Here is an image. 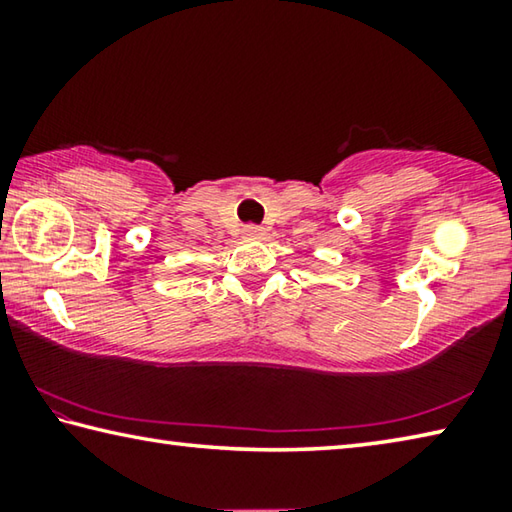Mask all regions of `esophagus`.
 <instances>
[{"mask_svg":"<svg viewBox=\"0 0 512 512\" xmlns=\"http://www.w3.org/2000/svg\"><path fill=\"white\" fill-rule=\"evenodd\" d=\"M244 237H248V239H264L266 237V230L259 228V225H246Z\"/></svg>","mask_w":512,"mask_h":512,"instance_id":"1","label":"esophagus"}]
</instances>
